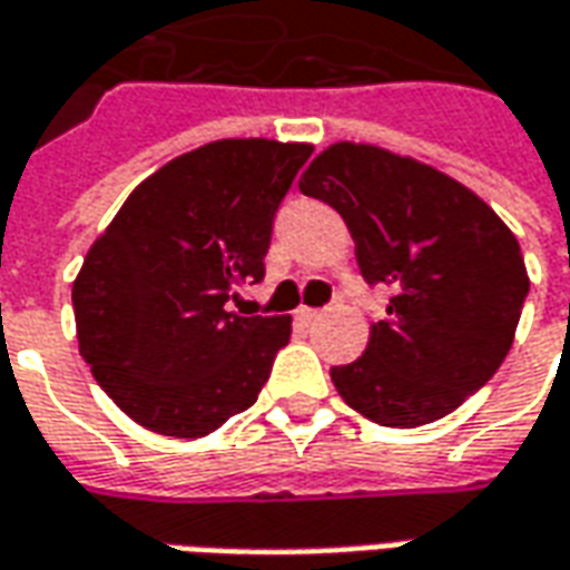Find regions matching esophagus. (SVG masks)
<instances>
[{
    "instance_id": "obj_1",
    "label": "esophagus",
    "mask_w": 570,
    "mask_h": 570,
    "mask_svg": "<svg viewBox=\"0 0 570 570\" xmlns=\"http://www.w3.org/2000/svg\"><path fill=\"white\" fill-rule=\"evenodd\" d=\"M321 317H324L321 308H305V305H302V308L296 312L298 324H314V321H321Z\"/></svg>"
}]
</instances>
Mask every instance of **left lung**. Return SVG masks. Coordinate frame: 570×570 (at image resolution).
I'll use <instances>...</instances> for the list:
<instances>
[{
	"mask_svg": "<svg viewBox=\"0 0 570 570\" xmlns=\"http://www.w3.org/2000/svg\"><path fill=\"white\" fill-rule=\"evenodd\" d=\"M298 188L345 218L367 284L395 293L364 354L330 370L342 401L389 429L453 413L515 340L531 286L515 234L448 173L361 141L321 150Z\"/></svg>",
	"mask_w": 570,
	"mask_h": 570,
	"instance_id": "obj_1",
	"label": "left lung"
}]
</instances>
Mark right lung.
I'll return each instance as SVG.
<instances>
[{
  "instance_id": "right-lung-1",
  "label": "right lung",
  "mask_w": 570,
  "mask_h": 570,
  "mask_svg": "<svg viewBox=\"0 0 570 570\" xmlns=\"http://www.w3.org/2000/svg\"><path fill=\"white\" fill-rule=\"evenodd\" d=\"M312 150L272 138L188 150L89 246L73 281L79 354L129 420L203 438L256 404L293 317L234 312L230 298L265 277L274 213Z\"/></svg>"
}]
</instances>
